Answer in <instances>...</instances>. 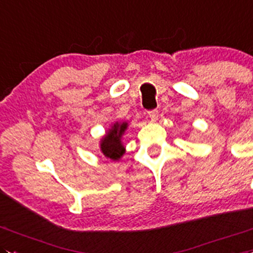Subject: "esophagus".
Returning <instances> with one entry per match:
<instances>
[{
	"label": "esophagus",
	"instance_id": "34e87169",
	"mask_svg": "<svg viewBox=\"0 0 253 253\" xmlns=\"http://www.w3.org/2000/svg\"><path fill=\"white\" fill-rule=\"evenodd\" d=\"M158 117H159V112L158 110H150V112L148 113V118L150 119V122H156L158 120Z\"/></svg>",
	"mask_w": 253,
	"mask_h": 253
}]
</instances>
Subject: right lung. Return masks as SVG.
I'll use <instances>...</instances> for the list:
<instances>
[{
  "mask_svg": "<svg viewBox=\"0 0 253 253\" xmlns=\"http://www.w3.org/2000/svg\"><path fill=\"white\" fill-rule=\"evenodd\" d=\"M128 123H114L105 131V135L100 139V151L107 159L118 161L125 154V146L122 141V136L128 129Z\"/></svg>",
  "mask_w": 253,
  "mask_h": 253,
  "instance_id": "right-lung-1",
  "label": "right lung"
}]
</instances>
